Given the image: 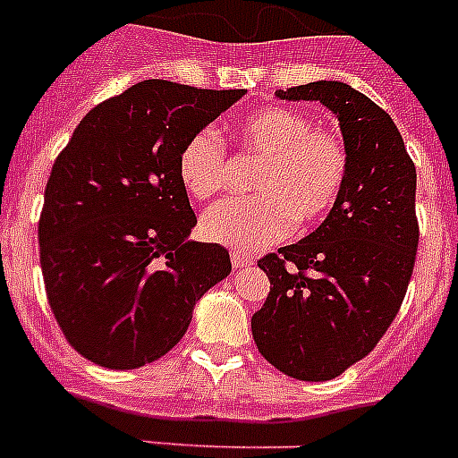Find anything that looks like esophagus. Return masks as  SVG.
Returning <instances> with one entry per match:
<instances>
[{
  "label": "esophagus",
  "instance_id": "34e87169",
  "mask_svg": "<svg viewBox=\"0 0 458 458\" xmlns=\"http://www.w3.org/2000/svg\"><path fill=\"white\" fill-rule=\"evenodd\" d=\"M230 260L235 267H247V265H253V256L247 251H240V249H233L230 251Z\"/></svg>",
  "mask_w": 458,
  "mask_h": 458
}]
</instances>
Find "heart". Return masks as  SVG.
Here are the masks:
<instances>
[{
  "instance_id": "1",
  "label": "heart",
  "mask_w": 458,
  "mask_h": 458,
  "mask_svg": "<svg viewBox=\"0 0 458 458\" xmlns=\"http://www.w3.org/2000/svg\"><path fill=\"white\" fill-rule=\"evenodd\" d=\"M242 153L259 160L256 195L218 202L202 216V235L240 251H256L293 230L310 228L337 205L349 176V148L340 134L314 128L288 106H260L235 123ZM183 191L211 199L228 186V153L214 130H198L176 157Z\"/></svg>"
}]
</instances>
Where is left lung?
Wrapping results in <instances>:
<instances>
[{
    "label": "left lung",
    "mask_w": 458,
    "mask_h": 458,
    "mask_svg": "<svg viewBox=\"0 0 458 458\" xmlns=\"http://www.w3.org/2000/svg\"><path fill=\"white\" fill-rule=\"evenodd\" d=\"M276 98L317 99L335 114L349 176L312 235L259 260L270 293L251 333L276 370L326 382L366 359L401 310L419 247L417 170L389 114L347 83L317 81Z\"/></svg>",
    "instance_id": "1"
}]
</instances>
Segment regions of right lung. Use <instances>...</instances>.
I'll use <instances>...</instances> for the list:
<instances>
[{"instance_id":"right-lung-1","label":"right lung","mask_w":458,"mask_h":458,"mask_svg":"<svg viewBox=\"0 0 458 458\" xmlns=\"http://www.w3.org/2000/svg\"><path fill=\"white\" fill-rule=\"evenodd\" d=\"M244 90L148 79L90 109L53 163L39 216L46 298L83 359L132 370L170 352L230 275L225 247L188 242L183 141Z\"/></svg>"}]
</instances>
